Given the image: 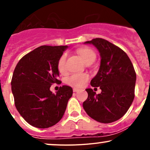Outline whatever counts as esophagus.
<instances>
[{"label":"esophagus","mask_w":150,"mask_h":150,"mask_svg":"<svg viewBox=\"0 0 150 150\" xmlns=\"http://www.w3.org/2000/svg\"><path fill=\"white\" fill-rule=\"evenodd\" d=\"M77 91H79V89H77V88H73V92H77Z\"/></svg>","instance_id":"obj_1"}]
</instances>
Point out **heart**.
Here are the masks:
<instances>
[{
  "instance_id": "1",
  "label": "heart",
  "mask_w": 150,
  "mask_h": 150,
  "mask_svg": "<svg viewBox=\"0 0 150 150\" xmlns=\"http://www.w3.org/2000/svg\"><path fill=\"white\" fill-rule=\"evenodd\" d=\"M78 53L85 63L90 58L96 57L95 53L92 49H88V48H82V49H79ZM66 58L67 54L63 53L58 60V70L61 73H64L66 71ZM88 80L89 75L87 74H73L68 78H67L66 83L74 87H82Z\"/></svg>"
}]
</instances>
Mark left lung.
<instances>
[{
  "label": "left lung",
  "instance_id": "left-lung-1",
  "mask_svg": "<svg viewBox=\"0 0 150 150\" xmlns=\"http://www.w3.org/2000/svg\"><path fill=\"white\" fill-rule=\"evenodd\" d=\"M92 44L101 57L99 71L91 85L99 87L100 94L87 89L88 97L83 108L98 122L109 123L120 119L128 111L135 97L136 73L128 55L119 47L101 38L84 43Z\"/></svg>",
  "mask_w": 150,
  "mask_h": 150
}]
</instances>
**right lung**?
Here are the masks:
<instances>
[{"instance_id": "1", "label": "right lung", "mask_w": 150, "mask_h": 150, "mask_svg": "<svg viewBox=\"0 0 150 150\" xmlns=\"http://www.w3.org/2000/svg\"><path fill=\"white\" fill-rule=\"evenodd\" d=\"M68 47L41 46L23 56L15 67L11 81L15 107L32 126L49 128L64 114L73 89L63 85L53 94L50 87L61 82L58 62Z\"/></svg>"}]
</instances>
